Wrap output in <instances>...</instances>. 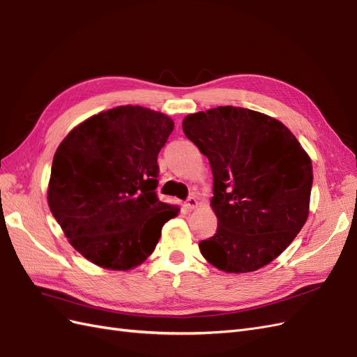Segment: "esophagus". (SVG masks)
<instances>
[{
    "label": "esophagus",
    "instance_id": "esophagus-1",
    "mask_svg": "<svg viewBox=\"0 0 357 357\" xmlns=\"http://www.w3.org/2000/svg\"><path fill=\"white\" fill-rule=\"evenodd\" d=\"M197 204H199V202H197V199H195V195H190V197H188L187 202H185V206H187L188 209L197 208Z\"/></svg>",
    "mask_w": 357,
    "mask_h": 357
}]
</instances>
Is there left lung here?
<instances>
[{"instance_id":"obj_1","label":"left lung","mask_w":357,"mask_h":357,"mask_svg":"<svg viewBox=\"0 0 357 357\" xmlns=\"http://www.w3.org/2000/svg\"><path fill=\"white\" fill-rule=\"evenodd\" d=\"M182 129L213 174L218 229L199 243L202 255L225 273L267 266L307 221L312 160L286 126L246 108L190 114Z\"/></svg>"}]
</instances>
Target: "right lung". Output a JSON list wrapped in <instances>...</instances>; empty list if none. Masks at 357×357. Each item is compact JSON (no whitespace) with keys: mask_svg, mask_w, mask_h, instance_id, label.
Masks as SVG:
<instances>
[{"mask_svg":"<svg viewBox=\"0 0 357 357\" xmlns=\"http://www.w3.org/2000/svg\"><path fill=\"white\" fill-rule=\"evenodd\" d=\"M174 130L162 112L117 107L68 135L53 157L49 206L70 243L103 268L130 270L155 249L178 206L158 200L157 155Z\"/></svg>","mask_w":357,"mask_h":357,"instance_id":"1","label":"right lung"}]
</instances>
